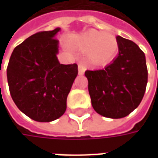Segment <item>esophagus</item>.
Listing matches in <instances>:
<instances>
[{
  "label": "esophagus",
  "mask_w": 158,
  "mask_h": 158,
  "mask_svg": "<svg viewBox=\"0 0 158 158\" xmlns=\"http://www.w3.org/2000/svg\"><path fill=\"white\" fill-rule=\"evenodd\" d=\"M78 69H79V75H83L85 71V65L84 63H82V62H80V63L78 64Z\"/></svg>",
  "instance_id": "obj_1"
}]
</instances>
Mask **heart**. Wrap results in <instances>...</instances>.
Listing matches in <instances>:
<instances>
[{
  "label": "heart",
  "mask_w": 158,
  "mask_h": 158,
  "mask_svg": "<svg viewBox=\"0 0 158 158\" xmlns=\"http://www.w3.org/2000/svg\"><path fill=\"white\" fill-rule=\"evenodd\" d=\"M79 45L82 51L88 52L89 62L96 65L109 63L118 52V42L114 36L94 29L83 35Z\"/></svg>",
  "instance_id": "b5f03b06"
}]
</instances>
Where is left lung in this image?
I'll return each instance as SVG.
<instances>
[{"label":"left lung","instance_id":"left-lung-1","mask_svg":"<svg viewBox=\"0 0 158 158\" xmlns=\"http://www.w3.org/2000/svg\"><path fill=\"white\" fill-rule=\"evenodd\" d=\"M118 56L104 69L86 70L93 108L102 116L121 118L142 101L148 72L146 56L135 42L117 36Z\"/></svg>","mask_w":158,"mask_h":158}]
</instances>
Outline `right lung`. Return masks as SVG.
<instances>
[{"mask_svg": "<svg viewBox=\"0 0 158 158\" xmlns=\"http://www.w3.org/2000/svg\"><path fill=\"white\" fill-rule=\"evenodd\" d=\"M60 30L40 31L16 46L6 76L13 102L25 115L38 122H51L65 113L67 97L78 74V65L57 60Z\"/></svg>", "mask_w": 158, "mask_h": 158, "instance_id": "1", "label": "right lung"}]
</instances>
